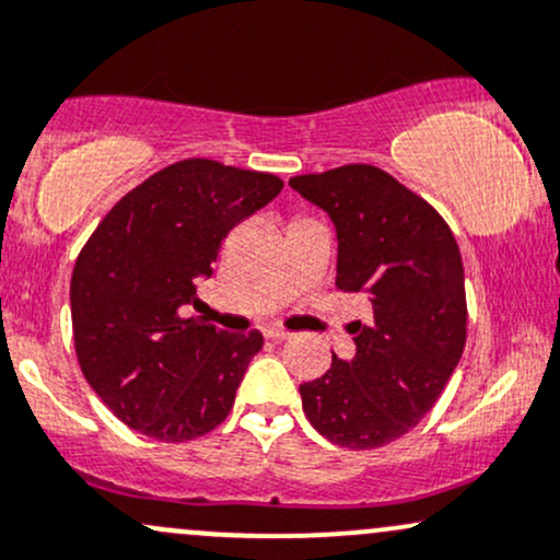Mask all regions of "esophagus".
<instances>
[{"mask_svg":"<svg viewBox=\"0 0 560 560\" xmlns=\"http://www.w3.org/2000/svg\"><path fill=\"white\" fill-rule=\"evenodd\" d=\"M262 335H266L268 340H273V342H284V340H290L292 331H287L281 327H268V329H262Z\"/></svg>","mask_w":560,"mask_h":560,"instance_id":"1","label":"esophagus"}]
</instances>
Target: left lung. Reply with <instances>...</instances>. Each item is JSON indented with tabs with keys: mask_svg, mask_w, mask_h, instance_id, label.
Listing matches in <instances>:
<instances>
[{
	"mask_svg": "<svg viewBox=\"0 0 560 560\" xmlns=\"http://www.w3.org/2000/svg\"><path fill=\"white\" fill-rule=\"evenodd\" d=\"M337 231V290L364 292L372 322H355V355H331L300 385L308 422L331 444L377 450L433 409L468 337L459 247L422 196L372 164L292 177Z\"/></svg>",
	"mask_w": 560,
	"mask_h": 560,
	"instance_id": "obj_1",
	"label": "left lung"
}]
</instances>
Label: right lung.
<instances>
[{
    "mask_svg": "<svg viewBox=\"0 0 560 560\" xmlns=\"http://www.w3.org/2000/svg\"><path fill=\"white\" fill-rule=\"evenodd\" d=\"M284 188L270 172L183 159L121 196L77 257L73 348L101 401L153 441L199 439L229 417L260 331L225 335L201 318L196 284L233 225Z\"/></svg>",
    "mask_w": 560,
    "mask_h": 560,
    "instance_id": "1",
    "label": "right lung"
}]
</instances>
